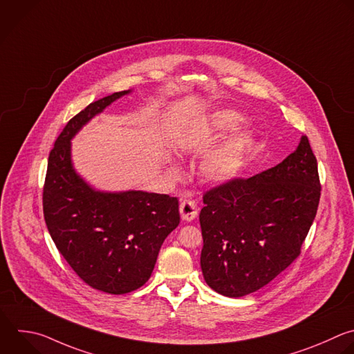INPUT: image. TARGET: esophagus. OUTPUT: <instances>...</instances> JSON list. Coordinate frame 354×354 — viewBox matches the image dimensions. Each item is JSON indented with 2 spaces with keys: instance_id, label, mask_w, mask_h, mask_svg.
Segmentation results:
<instances>
[{
  "instance_id": "34e87169",
  "label": "esophagus",
  "mask_w": 354,
  "mask_h": 354,
  "mask_svg": "<svg viewBox=\"0 0 354 354\" xmlns=\"http://www.w3.org/2000/svg\"><path fill=\"white\" fill-rule=\"evenodd\" d=\"M179 211L183 221H193L197 216V204L193 200L185 198L179 205Z\"/></svg>"
}]
</instances>
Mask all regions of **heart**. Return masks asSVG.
Masks as SVG:
<instances>
[{"label":"heart","instance_id":"b5f03b06","mask_svg":"<svg viewBox=\"0 0 354 354\" xmlns=\"http://www.w3.org/2000/svg\"><path fill=\"white\" fill-rule=\"evenodd\" d=\"M242 121V116L230 109L215 111L211 113L200 132L204 142L212 143L221 133L236 127ZM253 145V132L241 127L230 132L201 162L200 174L208 183L223 185L230 182L241 172L243 160ZM169 172L178 175L179 171L175 164L169 162Z\"/></svg>","mask_w":354,"mask_h":354}]
</instances>
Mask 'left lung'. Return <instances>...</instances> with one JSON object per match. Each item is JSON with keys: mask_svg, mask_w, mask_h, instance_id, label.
<instances>
[{"mask_svg": "<svg viewBox=\"0 0 354 354\" xmlns=\"http://www.w3.org/2000/svg\"><path fill=\"white\" fill-rule=\"evenodd\" d=\"M321 186L306 136L281 164L207 192L200 211V266L207 285L226 297L250 295L300 254Z\"/></svg>", "mask_w": 354, "mask_h": 354, "instance_id": "1", "label": "left lung"}]
</instances>
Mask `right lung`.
I'll return each instance as SVG.
<instances>
[{"label": "right lung", "instance_id": "right-lung-1", "mask_svg": "<svg viewBox=\"0 0 354 354\" xmlns=\"http://www.w3.org/2000/svg\"><path fill=\"white\" fill-rule=\"evenodd\" d=\"M131 93H112L72 118L50 153L43 190L44 219L57 249L84 283L109 295L133 292L150 279L164 241L180 221L176 197L100 190L73 165L72 139Z\"/></svg>", "mask_w": 354, "mask_h": 354}]
</instances>
